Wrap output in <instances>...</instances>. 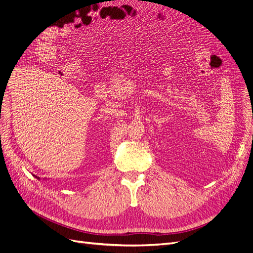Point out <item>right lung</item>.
<instances>
[{
    "label": "right lung",
    "instance_id": "obj_1",
    "mask_svg": "<svg viewBox=\"0 0 253 253\" xmlns=\"http://www.w3.org/2000/svg\"><path fill=\"white\" fill-rule=\"evenodd\" d=\"M36 177H37V176H36ZM37 178H38V179H40V178H39V177H37Z\"/></svg>",
    "mask_w": 253,
    "mask_h": 253
}]
</instances>
